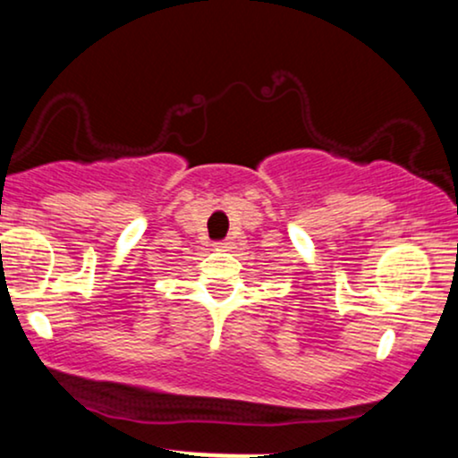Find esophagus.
<instances>
[{
	"instance_id": "1",
	"label": "esophagus",
	"mask_w": 458,
	"mask_h": 458,
	"mask_svg": "<svg viewBox=\"0 0 458 458\" xmlns=\"http://www.w3.org/2000/svg\"><path fill=\"white\" fill-rule=\"evenodd\" d=\"M213 247L217 251H228V250H233V243H230V241H217Z\"/></svg>"
}]
</instances>
